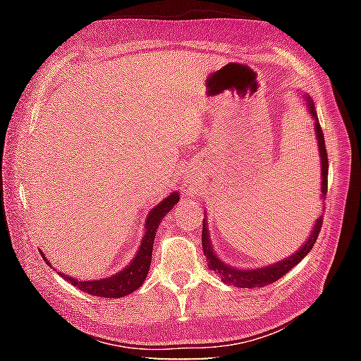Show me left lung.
<instances>
[{
	"label": "left lung",
	"mask_w": 361,
	"mask_h": 361,
	"mask_svg": "<svg viewBox=\"0 0 361 361\" xmlns=\"http://www.w3.org/2000/svg\"><path fill=\"white\" fill-rule=\"evenodd\" d=\"M305 99V104H307V110L312 114L314 120V130H316V140H318V149H319V158H321V197L322 202L325 200L326 195V185H329V157H326V149H325V140L322 129L319 125V118L318 114H316V108L313 105L312 97L309 94L302 96ZM322 227V215L319 218H316V223L313 226V231L309 236L307 241L297 253L290 255L289 257L283 259L280 262H276V264L264 267V268H255V269H241V268H235L224 264V262L218 257L214 253L212 243L209 238V231H207V220L203 218V232H202V245H203V253L207 259V267L209 269L215 271L218 276L221 277V281H224L226 285H233L236 288H264L267 285H271V283L277 281L283 276L289 272L295 265H298L300 262L305 257V255L313 248L316 239H318V235L321 232Z\"/></svg>",
	"instance_id": "1"
}]
</instances>
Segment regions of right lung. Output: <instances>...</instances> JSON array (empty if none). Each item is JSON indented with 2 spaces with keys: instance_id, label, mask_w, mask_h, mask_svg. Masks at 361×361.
<instances>
[{
  "instance_id": "right-lung-1",
  "label": "right lung",
  "mask_w": 361,
  "mask_h": 361,
  "mask_svg": "<svg viewBox=\"0 0 361 361\" xmlns=\"http://www.w3.org/2000/svg\"><path fill=\"white\" fill-rule=\"evenodd\" d=\"M178 202H179V192L174 191L169 194L166 199H164L161 203H158L154 209L149 212L143 241L140 244L135 257L129 265H126L125 269L116 272V274L111 277L101 279V280H84V281L69 277L66 274H63V272H59V274L75 288H78L80 290L90 295H94V297L122 298V297H126V295H129L130 292L137 290L141 285H143L147 277L150 262H152V248H154V241L157 236V228L159 227L162 218L173 209L174 204ZM40 255L51 267V262L45 257V255H43L42 251Z\"/></svg>"
}]
</instances>
